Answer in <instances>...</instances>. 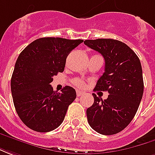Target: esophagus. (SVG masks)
<instances>
[{
	"mask_svg": "<svg viewBox=\"0 0 155 155\" xmlns=\"http://www.w3.org/2000/svg\"><path fill=\"white\" fill-rule=\"evenodd\" d=\"M83 94H85L84 92H82V91H79V90H77V96H78V97L83 96Z\"/></svg>",
	"mask_w": 155,
	"mask_h": 155,
	"instance_id": "obj_1",
	"label": "esophagus"
}]
</instances>
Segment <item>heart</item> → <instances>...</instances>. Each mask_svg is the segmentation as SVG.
Masks as SVG:
<instances>
[{
  "label": "heart",
  "mask_w": 155,
  "mask_h": 155,
  "mask_svg": "<svg viewBox=\"0 0 155 155\" xmlns=\"http://www.w3.org/2000/svg\"><path fill=\"white\" fill-rule=\"evenodd\" d=\"M73 84L75 86L78 87H83L84 85H85L84 82L82 79H80V78H76V79L73 80Z\"/></svg>",
  "instance_id": "1"
}]
</instances>
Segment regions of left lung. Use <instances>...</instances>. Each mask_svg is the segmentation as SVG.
Wrapping results in <instances>:
<instances>
[{
  "label": "left lung",
  "mask_w": 155,
  "mask_h": 155,
  "mask_svg": "<svg viewBox=\"0 0 155 155\" xmlns=\"http://www.w3.org/2000/svg\"><path fill=\"white\" fill-rule=\"evenodd\" d=\"M105 60L103 75L94 91H106L103 100L93 93L94 103L87 109L91 128L104 135L121 132L136 114L143 93V80L139 58L128 46L114 39L84 41Z\"/></svg>",
  "instance_id": "1"
}]
</instances>
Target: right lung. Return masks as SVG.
Masks as SVG:
<instances>
[{
  "mask_svg": "<svg viewBox=\"0 0 155 155\" xmlns=\"http://www.w3.org/2000/svg\"><path fill=\"white\" fill-rule=\"evenodd\" d=\"M83 40L42 37L27 46L16 60L11 89L21 120L34 131L50 132L62 124L77 94L72 87L53 91L52 77L64 71L67 57Z\"/></svg>",
  "mask_w": 155,
  "mask_h": 155,
  "instance_id": "obj_1",
  "label": "right lung"
}]
</instances>
